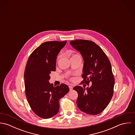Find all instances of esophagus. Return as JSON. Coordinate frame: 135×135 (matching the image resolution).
Segmentation results:
<instances>
[{
	"label": "esophagus",
	"mask_w": 135,
	"mask_h": 135,
	"mask_svg": "<svg viewBox=\"0 0 135 135\" xmlns=\"http://www.w3.org/2000/svg\"><path fill=\"white\" fill-rule=\"evenodd\" d=\"M69 89H70V90H73V87L72 86H69Z\"/></svg>",
	"instance_id": "1"
}]
</instances>
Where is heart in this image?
Returning <instances> with one entry per match:
<instances>
[{
    "mask_svg": "<svg viewBox=\"0 0 135 135\" xmlns=\"http://www.w3.org/2000/svg\"><path fill=\"white\" fill-rule=\"evenodd\" d=\"M76 56H78V55H73V56H72V57H76ZM59 57H60V56L59 57Z\"/></svg>",
    "mask_w": 135,
    "mask_h": 135,
    "instance_id": "b5f03b06",
    "label": "heart"
}]
</instances>
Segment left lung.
<instances>
[{
	"instance_id": "8db88e82",
	"label": "left lung",
	"mask_w": 135,
	"mask_h": 135,
	"mask_svg": "<svg viewBox=\"0 0 135 135\" xmlns=\"http://www.w3.org/2000/svg\"><path fill=\"white\" fill-rule=\"evenodd\" d=\"M79 51L84 60L83 83L91 85L86 88L75 86L78 93L77 105L79 109L87 114L97 115L108 106L113 94L114 78L110 62L94 42L87 40H75L70 42Z\"/></svg>"
}]
</instances>
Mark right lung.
Wrapping results in <instances>:
<instances>
[{
    "instance_id": "right-lung-1",
    "label": "right lung",
    "mask_w": 135,
    "mask_h": 135,
    "mask_svg": "<svg viewBox=\"0 0 135 135\" xmlns=\"http://www.w3.org/2000/svg\"><path fill=\"white\" fill-rule=\"evenodd\" d=\"M66 43L51 41L42 43L30 55L24 72L25 94L32 111L42 118L56 115L59 100L69 91L68 85L54 86L49 81L56 71L58 54Z\"/></svg>"
}]
</instances>
